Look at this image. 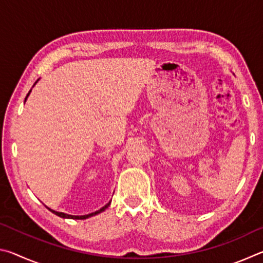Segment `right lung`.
Segmentation results:
<instances>
[{"label": "right lung", "instance_id": "obj_1", "mask_svg": "<svg viewBox=\"0 0 263 263\" xmlns=\"http://www.w3.org/2000/svg\"><path fill=\"white\" fill-rule=\"evenodd\" d=\"M30 91H31V90H30ZM30 91L28 92V95H26V97L29 96ZM26 97H25V100H26ZM109 205H110V202H109L108 204H106V205H104L103 208H102V209H100L99 211H95V212H92V213H89V215H86V216H72V215H67V213H64V212H58V211H54V210H51V209H48V210L52 211L53 213H54V215L59 216V217H61V218H70V219H86V218H89V217H91V216H95V215H97V213L104 211L105 209L108 208Z\"/></svg>", "mask_w": 263, "mask_h": 263}]
</instances>
